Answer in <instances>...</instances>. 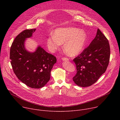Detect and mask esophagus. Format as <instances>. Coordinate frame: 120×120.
Wrapping results in <instances>:
<instances>
[{
    "mask_svg": "<svg viewBox=\"0 0 120 120\" xmlns=\"http://www.w3.org/2000/svg\"><path fill=\"white\" fill-rule=\"evenodd\" d=\"M62 59L63 61H67L69 60L68 58H65V57H63L62 58Z\"/></svg>",
    "mask_w": 120,
    "mask_h": 120,
    "instance_id": "1",
    "label": "esophagus"
}]
</instances>
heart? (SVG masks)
<instances>
[{
	"instance_id": "b5f03b06",
	"label": "heart",
	"mask_w": 120,
	"mask_h": 120,
	"mask_svg": "<svg viewBox=\"0 0 120 120\" xmlns=\"http://www.w3.org/2000/svg\"><path fill=\"white\" fill-rule=\"evenodd\" d=\"M86 40L87 35L84 31L73 27H62L56 29L54 35L50 34L48 36L47 45L51 52H54L64 43L65 53L69 56H75L82 52Z\"/></svg>"
}]
</instances>
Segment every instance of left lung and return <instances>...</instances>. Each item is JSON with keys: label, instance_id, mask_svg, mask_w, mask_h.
<instances>
[{"label": "left lung", "instance_id": "obj_1", "mask_svg": "<svg viewBox=\"0 0 120 120\" xmlns=\"http://www.w3.org/2000/svg\"><path fill=\"white\" fill-rule=\"evenodd\" d=\"M110 56L108 39L99 30L90 45L73 61L76 67V74L73 78L76 84L87 87L94 83L105 73Z\"/></svg>", "mask_w": 120, "mask_h": 120}]
</instances>
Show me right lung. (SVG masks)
I'll use <instances>...</instances> for the list:
<instances>
[{
    "mask_svg": "<svg viewBox=\"0 0 120 120\" xmlns=\"http://www.w3.org/2000/svg\"><path fill=\"white\" fill-rule=\"evenodd\" d=\"M36 30H25L16 36L10 47V59L18 79L27 86L38 89L44 86L49 81L51 71L56 58L40 46L33 53L26 49V39L31 38Z\"/></svg>",
    "mask_w": 120,
    "mask_h": 120,
    "instance_id": "right-lung-1",
    "label": "right lung"
}]
</instances>
